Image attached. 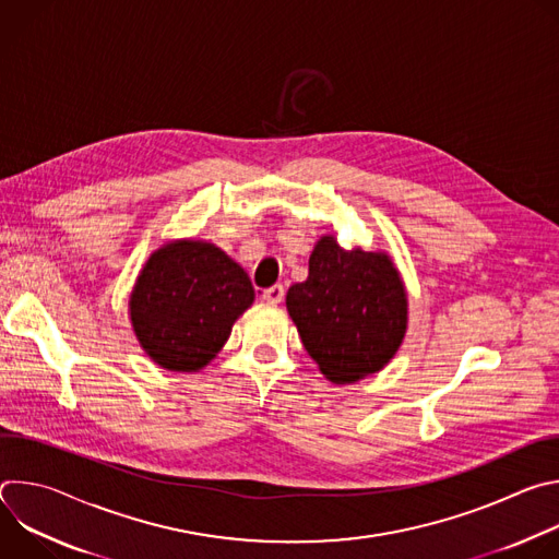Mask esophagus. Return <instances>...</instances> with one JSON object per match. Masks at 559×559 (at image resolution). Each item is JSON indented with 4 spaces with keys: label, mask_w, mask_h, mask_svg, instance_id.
Returning a JSON list of instances; mask_svg holds the SVG:
<instances>
[{
    "label": "esophagus",
    "mask_w": 559,
    "mask_h": 559,
    "mask_svg": "<svg viewBox=\"0 0 559 559\" xmlns=\"http://www.w3.org/2000/svg\"><path fill=\"white\" fill-rule=\"evenodd\" d=\"M283 296H285V287H283L281 283H276V285L263 289V298H265L267 302H281Z\"/></svg>",
    "instance_id": "34e87169"
}]
</instances>
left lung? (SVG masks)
Listing matches in <instances>:
<instances>
[{"label": "left lung", "instance_id": "left-lung-1", "mask_svg": "<svg viewBox=\"0 0 559 559\" xmlns=\"http://www.w3.org/2000/svg\"><path fill=\"white\" fill-rule=\"evenodd\" d=\"M285 302L307 354L338 384L382 369L405 338L407 294L389 257L345 252L334 236L318 241Z\"/></svg>", "mask_w": 559, "mask_h": 559}]
</instances>
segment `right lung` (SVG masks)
<instances>
[{
	"mask_svg": "<svg viewBox=\"0 0 559 559\" xmlns=\"http://www.w3.org/2000/svg\"><path fill=\"white\" fill-rule=\"evenodd\" d=\"M254 300L246 270L203 241L156 250L130 296V318L145 354L164 369L197 371L229 338Z\"/></svg>",
	"mask_w": 559,
	"mask_h": 559,
	"instance_id": "1",
	"label": "right lung"
}]
</instances>
